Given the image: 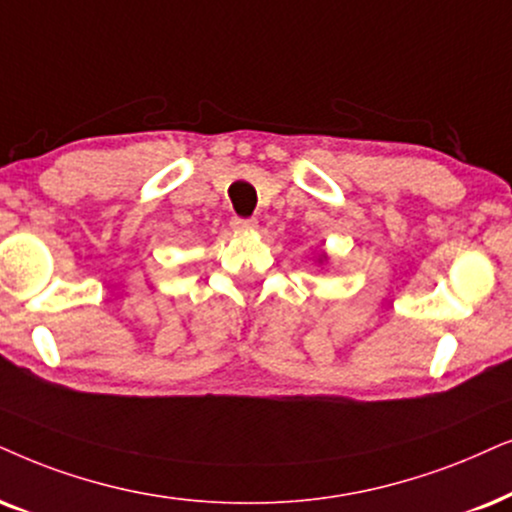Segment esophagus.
Returning a JSON list of instances; mask_svg holds the SVG:
<instances>
[{
    "mask_svg": "<svg viewBox=\"0 0 512 512\" xmlns=\"http://www.w3.org/2000/svg\"><path fill=\"white\" fill-rule=\"evenodd\" d=\"M231 226H234L236 231H250V229H255L257 226V222L255 219H245V217H234L231 219Z\"/></svg>",
    "mask_w": 512,
    "mask_h": 512,
    "instance_id": "obj_1",
    "label": "esophagus"
}]
</instances>
